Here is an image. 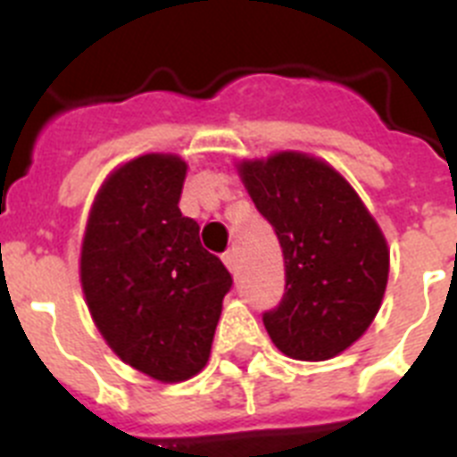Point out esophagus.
<instances>
[{"label":"esophagus","instance_id":"obj_1","mask_svg":"<svg viewBox=\"0 0 457 457\" xmlns=\"http://www.w3.org/2000/svg\"><path fill=\"white\" fill-rule=\"evenodd\" d=\"M221 261H224V265H226V268H228V270H231V272H236V270H237L236 249H228V252L221 253Z\"/></svg>","mask_w":457,"mask_h":457}]
</instances>
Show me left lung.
Returning <instances> with one entry per match:
<instances>
[{
	"mask_svg": "<svg viewBox=\"0 0 457 457\" xmlns=\"http://www.w3.org/2000/svg\"><path fill=\"white\" fill-rule=\"evenodd\" d=\"M256 210L284 252L286 290L263 313L284 354L325 361L369 329L389 277V249L354 189L329 164L302 153L242 162Z\"/></svg>",
	"mask_w": 457,
	"mask_h": 457,
	"instance_id": "8db88e82",
	"label": "left lung"
}]
</instances>
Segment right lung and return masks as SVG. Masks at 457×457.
<instances>
[{"instance_id":"add662e5","label":"right lung","mask_w":457,"mask_h":457,"mask_svg":"<svg viewBox=\"0 0 457 457\" xmlns=\"http://www.w3.org/2000/svg\"><path fill=\"white\" fill-rule=\"evenodd\" d=\"M187 164L141 155L116 169L91 208L82 288L93 322L125 364L160 382L199 373L231 290V272L201 247L179 208Z\"/></svg>"}]
</instances>
